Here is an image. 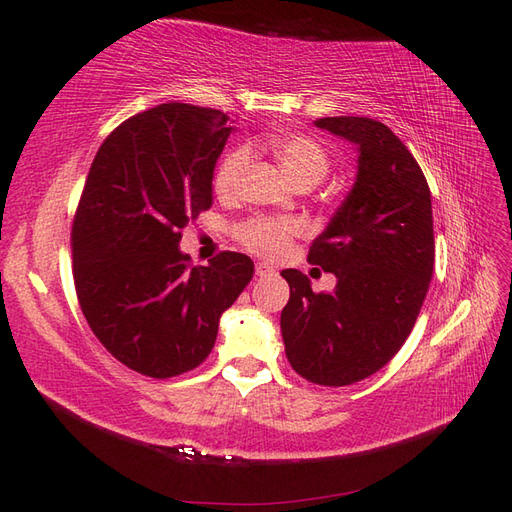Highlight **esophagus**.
<instances>
[{"mask_svg": "<svg viewBox=\"0 0 512 512\" xmlns=\"http://www.w3.org/2000/svg\"><path fill=\"white\" fill-rule=\"evenodd\" d=\"M256 275L258 277H273L275 269L269 265V262H256Z\"/></svg>", "mask_w": 512, "mask_h": 512, "instance_id": "1", "label": "esophagus"}]
</instances>
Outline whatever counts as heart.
Returning <instances> with one entry per match:
<instances>
[{
    "label": "heart",
    "mask_w": 512,
    "mask_h": 512,
    "mask_svg": "<svg viewBox=\"0 0 512 512\" xmlns=\"http://www.w3.org/2000/svg\"><path fill=\"white\" fill-rule=\"evenodd\" d=\"M269 149L277 164L282 166L286 177L294 183L312 181L318 183L329 170V156L324 147L314 141V138L303 134H284L275 136L269 141ZM252 151L250 147H235L230 149L222 158L218 170H215L213 185L215 192L220 196H232L237 194L243 173L247 164H250ZM301 235V224L297 220H280V218H252L237 228V239L247 250L265 256L275 258L282 256L290 241Z\"/></svg>",
    "instance_id": "b5f03b06"
}]
</instances>
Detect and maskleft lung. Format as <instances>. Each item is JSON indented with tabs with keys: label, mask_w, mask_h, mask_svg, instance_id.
<instances>
[{
	"label": "left lung",
	"mask_w": 512,
	"mask_h": 512,
	"mask_svg": "<svg viewBox=\"0 0 512 512\" xmlns=\"http://www.w3.org/2000/svg\"><path fill=\"white\" fill-rule=\"evenodd\" d=\"M316 126L359 147L350 194L309 247L307 262L337 277L314 292L282 271L286 356L305 380L346 386L376 374L404 346L433 275L431 192L408 147L369 117H322Z\"/></svg>",
	"instance_id": "obj_1"
}]
</instances>
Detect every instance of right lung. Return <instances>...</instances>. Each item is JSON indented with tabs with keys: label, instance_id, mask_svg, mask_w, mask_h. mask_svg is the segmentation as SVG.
<instances>
[{
	"label": "right lung",
	"instance_id": "obj_1",
	"mask_svg": "<svg viewBox=\"0 0 512 512\" xmlns=\"http://www.w3.org/2000/svg\"><path fill=\"white\" fill-rule=\"evenodd\" d=\"M215 108L160 104L117 126L91 162L72 222V275L87 324L119 363L175 378L203 363L220 316L254 262L181 254V230L213 203V170L232 132Z\"/></svg>",
	"mask_w": 512,
	"mask_h": 512
}]
</instances>
